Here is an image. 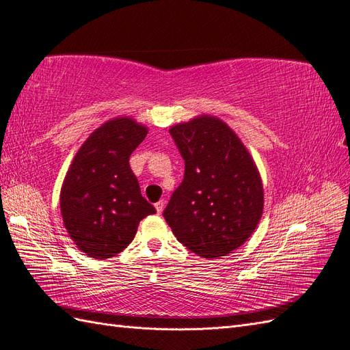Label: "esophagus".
Listing matches in <instances>:
<instances>
[{
	"label": "esophagus",
	"mask_w": 350,
	"mask_h": 350,
	"mask_svg": "<svg viewBox=\"0 0 350 350\" xmlns=\"http://www.w3.org/2000/svg\"><path fill=\"white\" fill-rule=\"evenodd\" d=\"M156 211H157V214H161V212H163V208H165V200H159L156 204Z\"/></svg>",
	"instance_id": "obj_1"
}]
</instances>
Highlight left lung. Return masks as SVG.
Instances as JSON below:
<instances>
[{
    "instance_id": "obj_1",
    "label": "left lung",
    "mask_w": 350,
    "mask_h": 350,
    "mask_svg": "<svg viewBox=\"0 0 350 350\" xmlns=\"http://www.w3.org/2000/svg\"><path fill=\"white\" fill-rule=\"evenodd\" d=\"M169 132L185 172L163 217L194 254L224 257L250 239L261 219L264 190L257 165L232 127L215 116H198Z\"/></svg>"
}]
</instances>
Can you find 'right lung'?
Here are the masks:
<instances>
[{
	"label": "right lung",
	"mask_w": 350,
	"mask_h": 350,
	"mask_svg": "<svg viewBox=\"0 0 350 350\" xmlns=\"http://www.w3.org/2000/svg\"><path fill=\"white\" fill-rule=\"evenodd\" d=\"M148 133L131 117L100 124L74 156L61 189L68 234L90 258L114 257L129 245L139 221L156 209L142 198L129 157Z\"/></svg>",
	"instance_id": "obj_1"
}]
</instances>
